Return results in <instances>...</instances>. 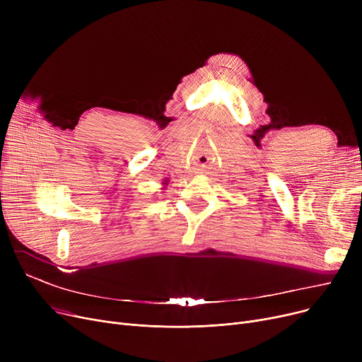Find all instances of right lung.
<instances>
[{
    "mask_svg": "<svg viewBox=\"0 0 362 362\" xmlns=\"http://www.w3.org/2000/svg\"><path fill=\"white\" fill-rule=\"evenodd\" d=\"M167 185H168V179H164V180H163V186H164V189H165V186H167Z\"/></svg>",
    "mask_w": 362,
    "mask_h": 362,
    "instance_id": "1",
    "label": "right lung"
}]
</instances>
